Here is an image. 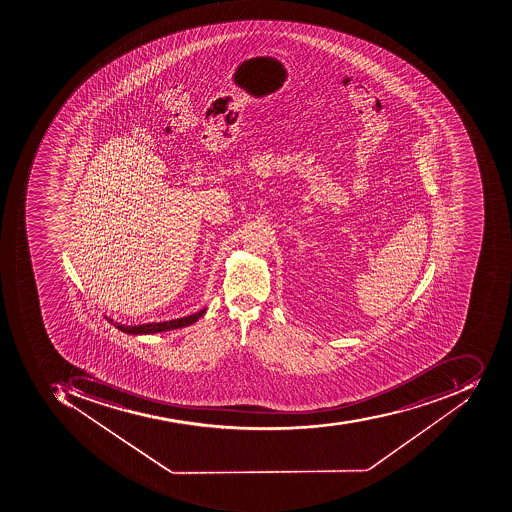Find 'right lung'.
I'll use <instances>...</instances> for the list:
<instances>
[{
	"label": "right lung",
	"instance_id": "right-lung-1",
	"mask_svg": "<svg viewBox=\"0 0 512 512\" xmlns=\"http://www.w3.org/2000/svg\"><path fill=\"white\" fill-rule=\"evenodd\" d=\"M205 310L199 311V313L191 314V316H185V318L174 319V321L156 322V324H143V325H123L118 322H113V319H109L110 324L115 325L118 330L124 333H131V335H149V333L166 332V330H174V328L187 327V325L194 324L201 318Z\"/></svg>",
	"mask_w": 512,
	"mask_h": 512
}]
</instances>
